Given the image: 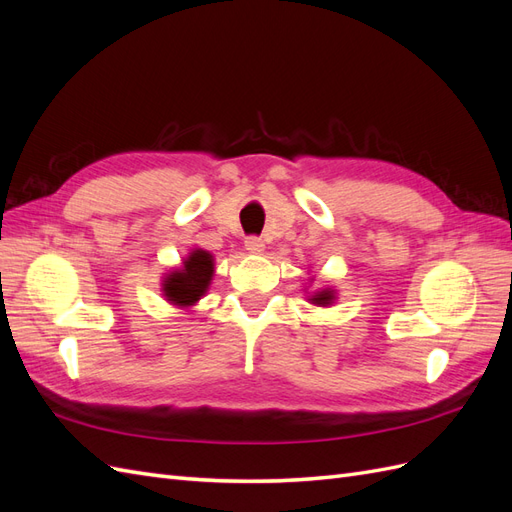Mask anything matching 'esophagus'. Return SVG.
Wrapping results in <instances>:
<instances>
[{"mask_svg":"<svg viewBox=\"0 0 512 512\" xmlns=\"http://www.w3.org/2000/svg\"><path fill=\"white\" fill-rule=\"evenodd\" d=\"M245 250L250 254H260L262 250H265V243H262L260 237H247L245 239Z\"/></svg>","mask_w":512,"mask_h":512,"instance_id":"34e87169","label":"esophagus"}]
</instances>
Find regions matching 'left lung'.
I'll use <instances>...</instances> for the list:
<instances>
[{
	"instance_id": "8db88e82",
	"label": "left lung",
	"mask_w": 512,
	"mask_h": 512,
	"mask_svg": "<svg viewBox=\"0 0 512 512\" xmlns=\"http://www.w3.org/2000/svg\"><path fill=\"white\" fill-rule=\"evenodd\" d=\"M316 305H329L333 301V290H322V292H316L312 299H309Z\"/></svg>"
}]
</instances>
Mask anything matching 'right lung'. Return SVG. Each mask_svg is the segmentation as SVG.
<instances>
[{
	"label": "right lung",
	"mask_w": 512,
	"mask_h": 512,
	"mask_svg": "<svg viewBox=\"0 0 512 512\" xmlns=\"http://www.w3.org/2000/svg\"><path fill=\"white\" fill-rule=\"evenodd\" d=\"M213 258L205 250H194L183 262V269L173 271L164 280V297L175 305H194L209 288Z\"/></svg>",
	"instance_id": "right-lung-1"
}]
</instances>
